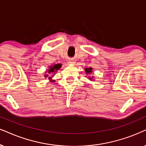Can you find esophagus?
Instances as JSON below:
<instances>
[{"mask_svg": "<svg viewBox=\"0 0 146 146\" xmlns=\"http://www.w3.org/2000/svg\"><path fill=\"white\" fill-rule=\"evenodd\" d=\"M68 63L70 64H74L75 62H74V60L72 59H69L68 60Z\"/></svg>", "mask_w": 146, "mask_h": 146, "instance_id": "34e87169", "label": "esophagus"}]
</instances>
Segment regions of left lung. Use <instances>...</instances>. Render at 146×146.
Returning <instances> with one entry per match:
<instances>
[{
	"label": "left lung",
	"mask_w": 146,
	"mask_h": 146,
	"mask_svg": "<svg viewBox=\"0 0 146 146\" xmlns=\"http://www.w3.org/2000/svg\"><path fill=\"white\" fill-rule=\"evenodd\" d=\"M85 72L86 73H90L92 72V68H86L85 69ZM90 80H92V78H90Z\"/></svg>",
	"instance_id": "8db88e82"
}]
</instances>
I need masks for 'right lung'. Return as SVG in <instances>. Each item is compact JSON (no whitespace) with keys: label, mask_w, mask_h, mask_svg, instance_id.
<instances>
[{"label":"right lung","mask_w":146,"mask_h":146,"mask_svg":"<svg viewBox=\"0 0 146 146\" xmlns=\"http://www.w3.org/2000/svg\"><path fill=\"white\" fill-rule=\"evenodd\" d=\"M60 68H61V64H56V65L54 66H51L49 67V70H48V72L47 73H49V74H52L53 73H55L58 70H59ZM49 74H47L46 75H45V77L47 78L49 76ZM49 78H51V77H49Z\"/></svg>","instance_id":"add662e5"}]
</instances>
